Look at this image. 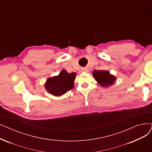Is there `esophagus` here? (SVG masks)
I'll use <instances>...</instances> for the list:
<instances>
[{
    "label": "esophagus",
    "instance_id": "obj_1",
    "mask_svg": "<svg viewBox=\"0 0 152 152\" xmlns=\"http://www.w3.org/2000/svg\"><path fill=\"white\" fill-rule=\"evenodd\" d=\"M83 72H87V71H88V69L84 68V69H83Z\"/></svg>",
    "mask_w": 152,
    "mask_h": 152
}]
</instances>
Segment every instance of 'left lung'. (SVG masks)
Wrapping results in <instances>:
<instances>
[{
	"instance_id": "left-lung-1",
	"label": "left lung",
	"mask_w": 152,
	"mask_h": 152,
	"mask_svg": "<svg viewBox=\"0 0 152 152\" xmlns=\"http://www.w3.org/2000/svg\"><path fill=\"white\" fill-rule=\"evenodd\" d=\"M92 75L96 81L102 87H108L113 84L116 80V77L107 71L95 70L92 72Z\"/></svg>"
}]
</instances>
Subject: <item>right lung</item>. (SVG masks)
<instances>
[{"mask_svg":"<svg viewBox=\"0 0 152 152\" xmlns=\"http://www.w3.org/2000/svg\"><path fill=\"white\" fill-rule=\"evenodd\" d=\"M76 76V72L68 73L66 71L63 69L58 76L48 79L45 84V89L53 95L62 96L73 88Z\"/></svg>","mask_w":152,"mask_h":152,"instance_id":"add662e5","label":"right lung"}]
</instances>
